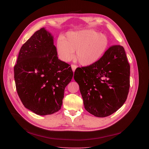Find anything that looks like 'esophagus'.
I'll use <instances>...</instances> for the list:
<instances>
[{"instance_id":"34e87169","label":"esophagus","mask_w":149,"mask_h":149,"mask_svg":"<svg viewBox=\"0 0 149 149\" xmlns=\"http://www.w3.org/2000/svg\"><path fill=\"white\" fill-rule=\"evenodd\" d=\"M77 68V65H71V68H72V70H73V72H74L75 70V69H76V68Z\"/></svg>"}]
</instances>
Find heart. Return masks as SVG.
<instances>
[{"instance_id":"obj_1","label":"heart","mask_w":149,"mask_h":149,"mask_svg":"<svg viewBox=\"0 0 149 149\" xmlns=\"http://www.w3.org/2000/svg\"><path fill=\"white\" fill-rule=\"evenodd\" d=\"M108 45V39L103 34L93 30L70 32L66 39L59 38L57 50L60 58L65 61L75 59L83 66L94 64L103 56Z\"/></svg>"}]
</instances>
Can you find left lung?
<instances>
[{
  "label": "left lung",
  "instance_id": "8db88e82",
  "mask_svg": "<svg viewBox=\"0 0 149 149\" xmlns=\"http://www.w3.org/2000/svg\"><path fill=\"white\" fill-rule=\"evenodd\" d=\"M84 108L97 117H106L124 104L130 88V65L123 46L113 45L94 64L77 68Z\"/></svg>",
  "mask_w": 149,
  "mask_h": 149
}]
</instances>
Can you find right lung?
<instances>
[{"label": "right lung", "instance_id": "obj_1", "mask_svg": "<svg viewBox=\"0 0 149 149\" xmlns=\"http://www.w3.org/2000/svg\"><path fill=\"white\" fill-rule=\"evenodd\" d=\"M14 71L17 92L26 109L40 115L60 110L73 72L58 58L53 37L44 28L22 45Z\"/></svg>", "mask_w": 149, "mask_h": 149}]
</instances>
